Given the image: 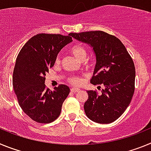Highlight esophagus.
<instances>
[{
	"label": "esophagus",
	"mask_w": 151,
	"mask_h": 151,
	"mask_svg": "<svg viewBox=\"0 0 151 151\" xmlns=\"http://www.w3.org/2000/svg\"><path fill=\"white\" fill-rule=\"evenodd\" d=\"M70 91H71L72 93H76V92H78L79 91V89L76 88H72Z\"/></svg>",
	"instance_id": "34e87169"
}]
</instances>
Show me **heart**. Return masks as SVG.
Wrapping results in <instances>:
<instances>
[{
	"instance_id": "1",
	"label": "heart",
	"mask_w": 151,
	"mask_h": 151,
	"mask_svg": "<svg viewBox=\"0 0 151 151\" xmlns=\"http://www.w3.org/2000/svg\"><path fill=\"white\" fill-rule=\"evenodd\" d=\"M72 54L76 58H77L79 60H83L86 57V54H87V52L86 50L84 47L82 45H74L70 50ZM57 60H59V57L57 58ZM69 82H71L73 85H78L81 82H82V80L80 79L78 77L76 76H71L69 78Z\"/></svg>"
}]
</instances>
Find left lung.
Instances as JSON below:
<instances>
[{"instance_id": "8db88e82", "label": "left lung", "mask_w": 151, "mask_h": 151, "mask_svg": "<svg viewBox=\"0 0 151 151\" xmlns=\"http://www.w3.org/2000/svg\"><path fill=\"white\" fill-rule=\"evenodd\" d=\"M69 35L93 49L96 65L91 83L104 86L101 95L94 91H87L85 114L97 123L114 122L130 104L134 94L135 68L132 57L120 40L102 31Z\"/></svg>"}]
</instances>
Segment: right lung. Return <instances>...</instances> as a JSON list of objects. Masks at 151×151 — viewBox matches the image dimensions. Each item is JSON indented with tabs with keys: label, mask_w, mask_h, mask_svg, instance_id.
<instances>
[{
	"label": "right lung",
	"mask_w": 151,
	"mask_h": 151,
	"mask_svg": "<svg viewBox=\"0 0 151 151\" xmlns=\"http://www.w3.org/2000/svg\"><path fill=\"white\" fill-rule=\"evenodd\" d=\"M72 41L70 35L38 34L25 44L17 56L13 89L22 110L35 122L49 123L60 114L69 88L60 85L50 91L46 88L45 76L54 66L61 49Z\"/></svg>",
	"instance_id": "obj_1"
}]
</instances>
